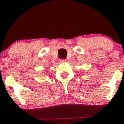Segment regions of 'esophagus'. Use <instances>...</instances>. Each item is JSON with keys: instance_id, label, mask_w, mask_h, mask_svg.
Here are the masks:
<instances>
[{"instance_id": "esophagus-1", "label": "esophagus", "mask_w": 124, "mask_h": 124, "mask_svg": "<svg viewBox=\"0 0 124 124\" xmlns=\"http://www.w3.org/2000/svg\"><path fill=\"white\" fill-rule=\"evenodd\" d=\"M60 63H65L66 61V60H65V59H61V60H60Z\"/></svg>"}]
</instances>
